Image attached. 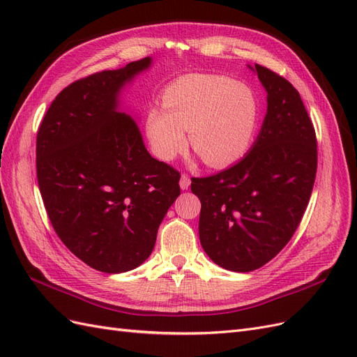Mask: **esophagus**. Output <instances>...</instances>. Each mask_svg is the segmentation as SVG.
Listing matches in <instances>:
<instances>
[{
	"label": "esophagus",
	"instance_id": "esophagus-1",
	"mask_svg": "<svg viewBox=\"0 0 357 357\" xmlns=\"http://www.w3.org/2000/svg\"><path fill=\"white\" fill-rule=\"evenodd\" d=\"M189 186H190V178L186 174H181V178H180V188H181V190H188Z\"/></svg>",
	"mask_w": 357,
	"mask_h": 357
}]
</instances>
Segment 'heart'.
<instances>
[{
    "mask_svg": "<svg viewBox=\"0 0 357 357\" xmlns=\"http://www.w3.org/2000/svg\"><path fill=\"white\" fill-rule=\"evenodd\" d=\"M164 107L146 113V137L153 155L171 160L186 146L211 168L241 159L259 125V102L245 84L229 77L192 74L169 83L162 95Z\"/></svg>",
    "mask_w": 357,
    "mask_h": 357,
    "instance_id": "b5f03b06",
    "label": "heart"
}]
</instances>
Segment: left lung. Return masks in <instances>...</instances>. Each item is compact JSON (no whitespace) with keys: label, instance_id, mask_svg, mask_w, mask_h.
Segmentation results:
<instances>
[{"label":"left lung","instance_id":"obj_1","mask_svg":"<svg viewBox=\"0 0 357 357\" xmlns=\"http://www.w3.org/2000/svg\"><path fill=\"white\" fill-rule=\"evenodd\" d=\"M247 67L266 91V114L256 142L238 164L190 183L201 201L204 252L234 273L264 266L289 243L317 171L316 132L298 91L271 70Z\"/></svg>","mask_w":357,"mask_h":357}]
</instances>
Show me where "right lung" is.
I'll list each match as a JSON object with an SVG mask.
<instances>
[{"mask_svg": "<svg viewBox=\"0 0 357 357\" xmlns=\"http://www.w3.org/2000/svg\"><path fill=\"white\" fill-rule=\"evenodd\" d=\"M147 56L63 89L37 134V178L53 229L93 269L126 273L153 252L180 195V174L150 156L121 93L152 67Z\"/></svg>", "mask_w": 357, "mask_h": 357, "instance_id": "right-lung-1", "label": "right lung"}]
</instances>
